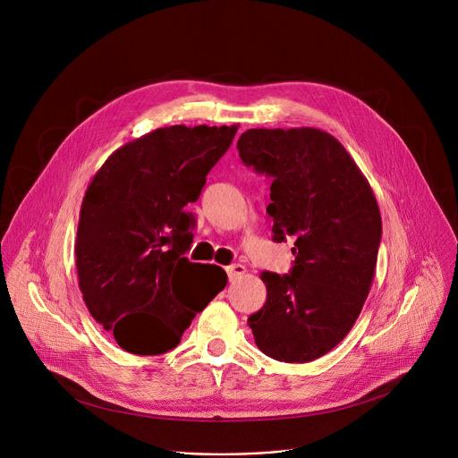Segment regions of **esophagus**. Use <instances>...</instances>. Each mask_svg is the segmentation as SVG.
Masks as SVG:
<instances>
[{"label":"esophagus","instance_id":"1","mask_svg":"<svg viewBox=\"0 0 458 458\" xmlns=\"http://www.w3.org/2000/svg\"><path fill=\"white\" fill-rule=\"evenodd\" d=\"M226 272H228L230 281H235V279H239V277H242L246 274V268L242 265H232V267L226 268Z\"/></svg>","mask_w":458,"mask_h":458}]
</instances>
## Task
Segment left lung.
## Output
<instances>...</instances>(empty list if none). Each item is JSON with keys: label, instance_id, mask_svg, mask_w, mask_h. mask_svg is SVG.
<instances>
[{"label": "left lung", "instance_id": "8db88e82", "mask_svg": "<svg viewBox=\"0 0 458 458\" xmlns=\"http://www.w3.org/2000/svg\"><path fill=\"white\" fill-rule=\"evenodd\" d=\"M237 150L274 179V241H293L290 276L263 272L267 302L250 315L257 348L310 362L353 328L369 293L382 235L375 193L346 148L318 128H250Z\"/></svg>", "mask_w": 458, "mask_h": 458}]
</instances>
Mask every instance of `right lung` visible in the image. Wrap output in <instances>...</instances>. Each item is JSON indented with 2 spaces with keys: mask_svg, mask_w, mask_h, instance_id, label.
Listing matches in <instances>:
<instances>
[{
  "mask_svg": "<svg viewBox=\"0 0 458 458\" xmlns=\"http://www.w3.org/2000/svg\"><path fill=\"white\" fill-rule=\"evenodd\" d=\"M237 124H174L117 148L92 177L80 210L76 267L90 315L128 353L175 348L191 318L226 286V272L184 257L188 203L230 148ZM211 272L203 301L199 272Z\"/></svg>",
  "mask_w": 458,
  "mask_h": 458,
  "instance_id": "1",
  "label": "right lung"
}]
</instances>
